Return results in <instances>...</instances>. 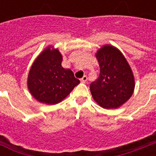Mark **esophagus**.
<instances>
[{"label":"esophagus","instance_id":"1","mask_svg":"<svg viewBox=\"0 0 156 156\" xmlns=\"http://www.w3.org/2000/svg\"><path fill=\"white\" fill-rule=\"evenodd\" d=\"M80 81H81V83H87V77L86 75H84L82 78H80Z\"/></svg>","mask_w":156,"mask_h":156}]
</instances>
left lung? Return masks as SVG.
<instances>
[{
	"label": "left lung",
	"mask_w": 156,
	"mask_h": 156,
	"mask_svg": "<svg viewBox=\"0 0 156 156\" xmlns=\"http://www.w3.org/2000/svg\"><path fill=\"white\" fill-rule=\"evenodd\" d=\"M96 57L100 73L90 85L93 99L104 108H117L133 95L132 70L122 53L110 45L100 48Z\"/></svg>",
	"instance_id": "1"
}]
</instances>
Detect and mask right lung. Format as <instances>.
<instances>
[{"label":"right lung","instance_id":"1","mask_svg":"<svg viewBox=\"0 0 156 156\" xmlns=\"http://www.w3.org/2000/svg\"><path fill=\"white\" fill-rule=\"evenodd\" d=\"M62 56L57 49L48 48L33 63L28 75V88L40 102H61L80 83L69 69L61 66Z\"/></svg>","mask_w":156,"mask_h":156}]
</instances>
